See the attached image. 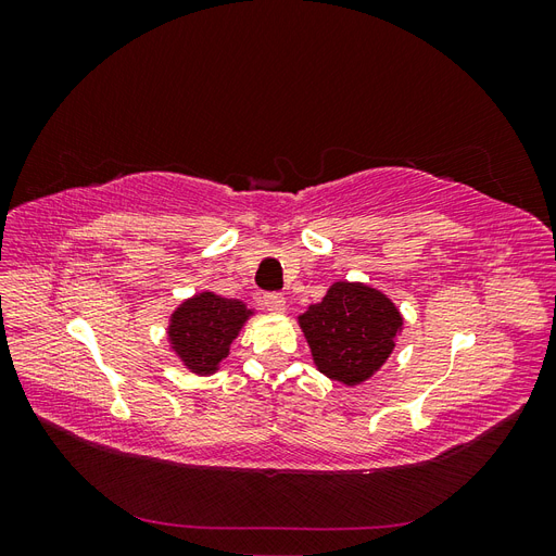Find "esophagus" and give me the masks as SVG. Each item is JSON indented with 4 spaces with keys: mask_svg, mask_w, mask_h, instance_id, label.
I'll return each mask as SVG.
<instances>
[{
    "mask_svg": "<svg viewBox=\"0 0 556 556\" xmlns=\"http://www.w3.org/2000/svg\"><path fill=\"white\" fill-rule=\"evenodd\" d=\"M262 306L266 311H271V313H282L285 311V296L278 294V292H266V294H262Z\"/></svg>",
    "mask_w": 556,
    "mask_h": 556,
    "instance_id": "obj_1",
    "label": "esophagus"
}]
</instances>
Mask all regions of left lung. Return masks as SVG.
I'll return each mask as SVG.
<instances>
[{
  "label": "left lung",
  "instance_id": "1",
  "mask_svg": "<svg viewBox=\"0 0 556 556\" xmlns=\"http://www.w3.org/2000/svg\"><path fill=\"white\" fill-rule=\"evenodd\" d=\"M299 325L319 371L343 384H359L390 357L403 319L382 292L359 282H336L299 317Z\"/></svg>",
  "mask_w": 556,
  "mask_h": 556
}]
</instances>
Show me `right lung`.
Segmentation results:
<instances>
[{"instance_id":"1","label":"right lung","mask_w":556,"mask_h":556,"mask_svg":"<svg viewBox=\"0 0 556 556\" xmlns=\"http://www.w3.org/2000/svg\"><path fill=\"white\" fill-rule=\"evenodd\" d=\"M250 311L237 299L201 292L174 313L169 339L178 357L194 374H213Z\"/></svg>"}]
</instances>
